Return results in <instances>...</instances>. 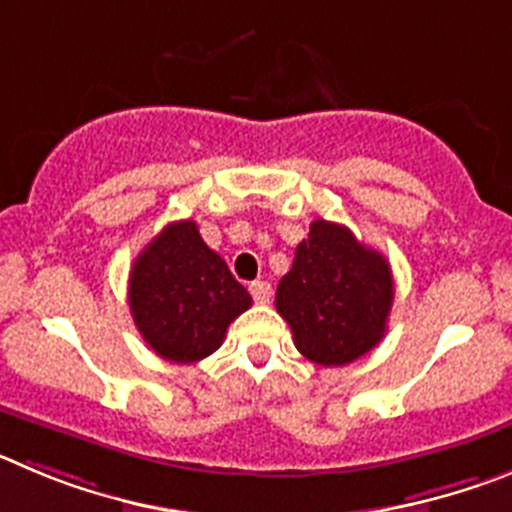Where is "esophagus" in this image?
<instances>
[{
  "instance_id": "esophagus-1",
  "label": "esophagus",
  "mask_w": 512,
  "mask_h": 512,
  "mask_svg": "<svg viewBox=\"0 0 512 512\" xmlns=\"http://www.w3.org/2000/svg\"><path fill=\"white\" fill-rule=\"evenodd\" d=\"M250 293L257 303H267L273 296V288H270L267 280H255V283H250Z\"/></svg>"
}]
</instances>
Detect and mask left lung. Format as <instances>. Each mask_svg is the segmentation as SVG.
I'll return each mask as SVG.
<instances>
[{
	"mask_svg": "<svg viewBox=\"0 0 512 512\" xmlns=\"http://www.w3.org/2000/svg\"><path fill=\"white\" fill-rule=\"evenodd\" d=\"M393 296L388 260L342 224L316 219L280 278L275 308L303 357L342 367L380 344Z\"/></svg>",
	"mask_w": 512,
	"mask_h": 512,
	"instance_id": "obj_1",
	"label": "left lung"
}]
</instances>
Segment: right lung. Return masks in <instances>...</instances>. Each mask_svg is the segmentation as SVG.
<instances>
[{
  "label": "right lung",
  "mask_w": 512,
  "mask_h": 512,
  "mask_svg": "<svg viewBox=\"0 0 512 512\" xmlns=\"http://www.w3.org/2000/svg\"><path fill=\"white\" fill-rule=\"evenodd\" d=\"M250 306L245 285L191 219L168 224L132 265V319L147 347L168 362L191 365L209 357Z\"/></svg>",
  "instance_id": "right-lung-1"
}]
</instances>
